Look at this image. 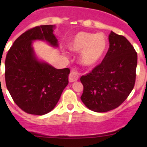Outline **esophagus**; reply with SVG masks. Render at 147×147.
I'll list each match as a JSON object with an SVG mask.
<instances>
[{
  "label": "esophagus",
  "instance_id": "obj_1",
  "mask_svg": "<svg viewBox=\"0 0 147 147\" xmlns=\"http://www.w3.org/2000/svg\"><path fill=\"white\" fill-rule=\"evenodd\" d=\"M78 79H79L78 73L75 71H71V74H69V77H68L70 82H74L77 81Z\"/></svg>",
  "mask_w": 147,
  "mask_h": 147
}]
</instances>
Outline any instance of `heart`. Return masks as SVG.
Masks as SVG:
<instances>
[{
  "label": "heart",
  "mask_w": 147,
  "mask_h": 147,
  "mask_svg": "<svg viewBox=\"0 0 147 147\" xmlns=\"http://www.w3.org/2000/svg\"><path fill=\"white\" fill-rule=\"evenodd\" d=\"M70 51L80 53V62L86 67L98 65L107 52L108 41L102 33L80 32L74 35L67 43Z\"/></svg>",
  "instance_id": "obj_1"
}]
</instances>
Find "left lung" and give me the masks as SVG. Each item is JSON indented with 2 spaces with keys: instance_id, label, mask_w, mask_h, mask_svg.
Masks as SVG:
<instances>
[{
  "instance_id": "8db88e82",
  "label": "left lung",
  "mask_w": 147,
  "mask_h": 147,
  "mask_svg": "<svg viewBox=\"0 0 147 147\" xmlns=\"http://www.w3.org/2000/svg\"><path fill=\"white\" fill-rule=\"evenodd\" d=\"M108 38L110 47L102 63L80 78L84 87L82 102L97 113L107 112L121 105L136 82L138 57L133 46L124 36L113 32Z\"/></svg>"
}]
</instances>
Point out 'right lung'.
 Wrapping results in <instances>:
<instances>
[{
    "instance_id": "right-lung-1",
    "label": "right lung",
    "mask_w": 147,
    "mask_h": 147,
    "mask_svg": "<svg viewBox=\"0 0 147 147\" xmlns=\"http://www.w3.org/2000/svg\"><path fill=\"white\" fill-rule=\"evenodd\" d=\"M55 28V25H45L28 30L15 40L6 54V88L15 104L27 113L42 115L51 111L68 84L70 70L57 69L40 59L32 45L40 40L59 47Z\"/></svg>"
}]
</instances>
